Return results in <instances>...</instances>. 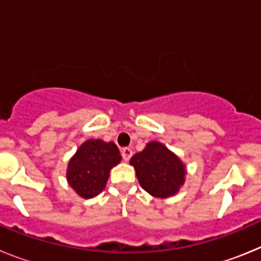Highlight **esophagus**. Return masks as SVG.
Segmentation results:
<instances>
[{"label": "esophagus", "mask_w": 261, "mask_h": 261, "mask_svg": "<svg viewBox=\"0 0 261 261\" xmlns=\"http://www.w3.org/2000/svg\"><path fill=\"white\" fill-rule=\"evenodd\" d=\"M121 155L122 158H123L124 162H128L131 156H133V149H131L130 147H123V148L121 149Z\"/></svg>", "instance_id": "obj_1"}]
</instances>
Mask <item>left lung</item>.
<instances>
[{"label": "left lung", "instance_id": "1", "mask_svg": "<svg viewBox=\"0 0 261 261\" xmlns=\"http://www.w3.org/2000/svg\"><path fill=\"white\" fill-rule=\"evenodd\" d=\"M130 164L137 171L142 188L153 197L165 198L173 196L184 184V164L173 152L158 142H151L142 152L135 153Z\"/></svg>", "mask_w": 261, "mask_h": 261}]
</instances>
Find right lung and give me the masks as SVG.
<instances>
[{"mask_svg": "<svg viewBox=\"0 0 261 261\" xmlns=\"http://www.w3.org/2000/svg\"><path fill=\"white\" fill-rule=\"evenodd\" d=\"M119 149L113 142L87 140L68 164V182L84 198L96 197L105 189L110 169L121 162Z\"/></svg>", "mask_w": 261, "mask_h": 261, "instance_id": "add662e5", "label": "right lung"}]
</instances>
